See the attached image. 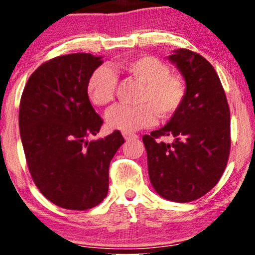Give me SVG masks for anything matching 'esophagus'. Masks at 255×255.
<instances>
[{"mask_svg": "<svg viewBox=\"0 0 255 255\" xmlns=\"http://www.w3.org/2000/svg\"><path fill=\"white\" fill-rule=\"evenodd\" d=\"M124 135V137L126 140H129V139H135V137H137V135H135V134H130V133H124L122 134Z\"/></svg>", "mask_w": 255, "mask_h": 255, "instance_id": "esophagus-1", "label": "esophagus"}]
</instances>
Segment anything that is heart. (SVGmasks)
Masks as SVG:
<instances>
[{
  "instance_id": "1",
  "label": "heart",
  "mask_w": 255,
  "mask_h": 255,
  "mask_svg": "<svg viewBox=\"0 0 255 255\" xmlns=\"http://www.w3.org/2000/svg\"><path fill=\"white\" fill-rule=\"evenodd\" d=\"M114 69L141 84L135 107L115 105L108 110L107 124L111 129L131 133L151 126L156 120L171 118L182 104L186 87L164 62L153 56H137L115 63ZM116 77L108 67H98L86 84L87 97L97 107L109 104L114 98Z\"/></svg>"
}]
</instances>
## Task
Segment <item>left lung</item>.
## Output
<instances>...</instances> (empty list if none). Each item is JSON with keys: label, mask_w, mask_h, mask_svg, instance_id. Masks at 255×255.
<instances>
[{"label": "left lung", "mask_w": 255, "mask_h": 255, "mask_svg": "<svg viewBox=\"0 0 255 255\" xmlns=\"http://www.w3.org/2000/svg\"><path fill=\"white\" fill-rule=\"evenodd\" d=\"M186 81L183 102L170 121L142 136L152 187L166 200L188 203L211 191L230 152V111L212 64L201 55L177 49L168 57ZM172 136L171 144L157 140Z\"/></svg>", "instance_id": "1"}]
</instances>
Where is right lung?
Returning a JSON list of instances; mask_svg holds the SVG:
<instances>
[{"instance_id": "add662e5", "label": "right lung", "mask_w": 255, "mask_h": 255, "mask_svg": "<svg viewBox=\"0 0 255 255\" xmlns=\"http://www.w3.org/2000/svg\"><path fill=\"white\" fill-rule=\"evenodd\" d=\"M102 56L69 54L43 63L22 92L19 128L34 183L48 200L67 210H87L104 200L109 165L125 142L119 130L97 140L103 120L86 93Z\"/></svg>"}]
</instances>
